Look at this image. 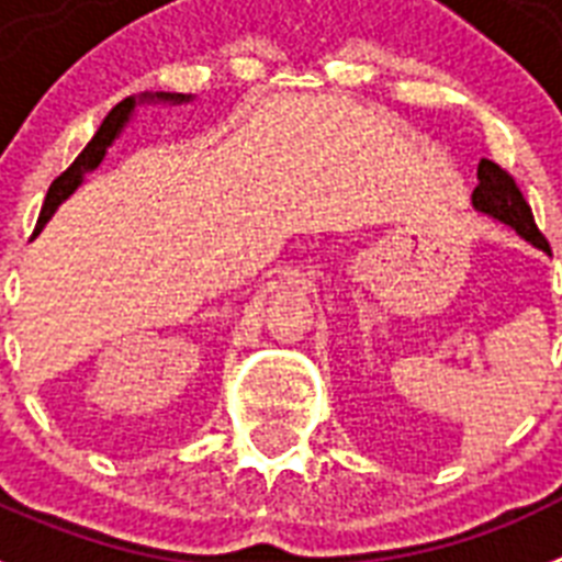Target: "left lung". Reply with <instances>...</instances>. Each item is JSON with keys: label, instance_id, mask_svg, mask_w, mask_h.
Listing matches in <instances>:
<instances>
[{"label": "left lung", "instance_id": "obj_1", "mask_svg": "<svg viewBox=\"0 0 562 562\" xmlns=\"http://www.w3.org/2000/svg\"><path fill=\"white\" fill-rule=\"evenodd\" d=\"M476 189L471 194L476 212L494 217L499 224L512 226L520 238H526L531 247L542 249V252H551L549 240L542 238V232L537 229L535 215H531V206L522 198L520 187L514 183V178L505 169H499L494 160H480V169H476Z\"/></svg>", "mask_w": 562, "mask_h": 562}]
</instances>
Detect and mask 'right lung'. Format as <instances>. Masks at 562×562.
Wrapping results in <instances>:
<instances>
[{
  "label": "right lung",
  "mask_w": 562,
  "mask_h": 562,
  "mask_svg": "<svg viewBox=\"0 0 562 562\" xmlns=\"http://www.w3.org/2000/svg\"><path fill=\"white\" fill-rule=\"evenodd\" d=\"M140 100H164V103H189L192 97H187V94H164V91H157V94H143ZM134 103H137L134 97H125L123 103L114 105V109L109 111V117L103 120V125H100V132H97L94 137H91V143H88V146L80 151V157H77V160H74V164L68 166V169H65L63 175H59V178L54 180V183H50L48 194H45V203H42L40 221H36V232H40L42 226H45V221H48V217L54 215V212H57L59 203H63L65 198H68V194L74 192V189L80 187L82 175H86V171H91V169H97V166L103 164L105 148H109L111 143H114V137H117L120 132H123V125L128 123V114H132V111H134Z\"/></svg>",
  "instance_id": "obj_1"
}]
</instances>
